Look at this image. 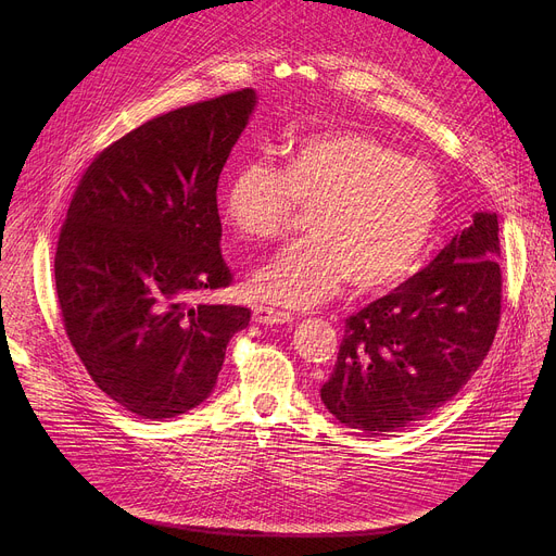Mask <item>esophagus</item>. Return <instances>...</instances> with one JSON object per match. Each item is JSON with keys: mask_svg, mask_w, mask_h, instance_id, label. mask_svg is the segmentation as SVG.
I'll return each mask as SVG.
<instances>
[{"mask_svg": "<svg viewBox=\"0 0 556 556\" xmlns=\"http://www.w3.org/2000/svg\"><path fill=\"white\" fill-rule=\"evenodd\" d=\"M253 319H255V324H262V326H281V324L292 321V314L281 312V309H273V307H266V305H257L253 309Z\"/></svg>", "mask_w": 556, "mask_h": 556, "instance_id": "34e87169", "label": "esophagus"}]
</instances>
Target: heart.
<instances>
[{"mask_svg":"<svg viewBox=\"0 0 556 556\" xmlns=\"http://www.w3.org/2000/svg\"><path fill=\"white\" fill-rule=\"evenodd\" d=\"M279 169L249 161L222 191L226 224L251 242L275 240L294 208L309 242L283 249L249 279L255 299L312 307L348 283L356 294L399 288L418 268L440 219L435 174L358 129L303 134L279 149Z\"/></svg>","mask_w":556,"mask_h":556,"instance_id":"obj_1","label":"heart"}]
</instances>
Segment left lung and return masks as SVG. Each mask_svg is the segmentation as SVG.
<instances>
[{"mask_svg": "<svg viewBox=\"0 0 556 556\" xmlns=\"http://www.w3.org/2000/svg\"><path fill=\"white\" fill-rule=\"evenodd\" d=\"M497 213L478 211L438 257L345 321L321 401L365 435L401 431L448 403L489 354L502 309Z\"/></svg>", "mask_w": 556, "mask_h": 556, "instance_id": "1", "label": "left lung"}]
</instances>
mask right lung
I'll use <instances>...</instances> for the list:
<instances>
[{
	"mask_svg": "<svg viewBox=\"0 0 556 556\" xmlns=\"http://www.w3.org/2000/svg\"><path fill=\"white\" fill-rule=\"evenodd\" d=\"M257 108L230 92L110 144L70 202L54 255L63 326L112 401L149 420L204 403L251 309L191 303L228 286L217 180Z\"/></svg>",
	"mask_w": 556,
	"mask_h": 556,
	"instance_id": "1",
	"label": "right lung"
}]
</instances>
